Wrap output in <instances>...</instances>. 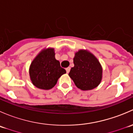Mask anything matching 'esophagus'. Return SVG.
Segmentation results:
<instances>
[{
    "instance_id": "34e87169",
    "label": "esophagus",
    "mask_w": 133,
    "mask_h": 133,
    "mask_svg": "<svg viewBox=\"0 0 133 133\" xmlns=\"http://www.w3.org/2000/svg\"><path fill=\"white\" fill-rule=\"evenodd\" d=\"M70 69H71V68H69V67H68V68H67L66 69H65L67 73H69V71H70Z\"/></svg>"
}]
</instances>
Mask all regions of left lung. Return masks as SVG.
<instances>
[{
	"label": "left lung",
	"instance_id": "obj_1",
	"mask_svg": "<svg viewBox=\"0 0 133 133\" xmlns=\"http://www.w3.org/2000/svg\"><path fill=\"white\" fill-rule=\"evenodd\" d=\"M74 67L69 76L78 88L91 90L100 84L102 78V68L98 59L89 51L80 49L75 53Z\"/></svg>",
	"mask_w": 133,
	"mask_h": 133
}]
</instances>
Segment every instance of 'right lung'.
Listing matches in <instances>:
<instances>
[{
  "label": "right lung",
  "mask_w": 133,
  "mask_h": 133,
  "mask_svg": "<svg viewBox=\"0 0 133 133\" xmlns=\"http://www.w3.org/2000/svg\"><path fill=\"white\" fill-rule=\"evenodd\" d=\"M53 48L44 49L32 61L29 67V76L33 85L44 90L53 88L58 79L66 73L56 60Z\"/></svg>",
  "instance_id": "add662e5"
}]
</instances>
